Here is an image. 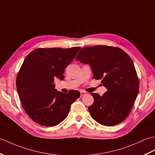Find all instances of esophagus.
<instances>
[{
    "mask_svg": "<svg viewBox=\"0 0 155 155\" xmlns=\"http://www.w3.org/2000/svg\"><path fill=\"white\" fill-rule=\"evenodd\" d=\"M80 93H81V97L84 96V95H86V92H85L84 91H81L80 92Z\"/></svg>",
    "mask_w": 155,
    "mask_h": 155,
    "instance_id": "obj_1",
    "label": "esophagus"
}]
</instances>
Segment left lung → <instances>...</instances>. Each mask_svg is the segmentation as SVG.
<instances>
[{"label": "left lung", "instance_id": "8db88e82", "mask_svg": "<svg viewBox=\"0 0 155 155\" xmlns=\"http://www.w3.org/2000/svg\"><path fill=\"white\" fill-rule=\"evenodd\" d=\"M76 60L89 64L93 78L102 80L107 91L102 96L91 93L94 98V103L88 107L91 117L106 126H113L125 120L139 89V78L131 57L119 48L96 45L82 48Z\"/></svg>", "mask_w": 155, "mask_h": 155}]
</instances>
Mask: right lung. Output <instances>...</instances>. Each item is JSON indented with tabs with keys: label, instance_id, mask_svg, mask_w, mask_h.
Masks as SVG:
<instances>
[{
	"label": "right lung",
	"instance_id": "add662e5",
	"mask_svg": "<svg viewBox=\"0 0 155 155\" xmlns=\"http://www.w3.org/2000/svg\"><path fill=\"white\" fill-rule=\"evenodd\" d=\"M81 49L38 48L24 59L16 77V87L24 110L35 123L48 127L58 125L80 97L78 91L67 94L57 92L54 78L63 80L66 67Z\"/></svg>",
	"mask_w": 155,
	"mask_h": 155
}]
</instances>
